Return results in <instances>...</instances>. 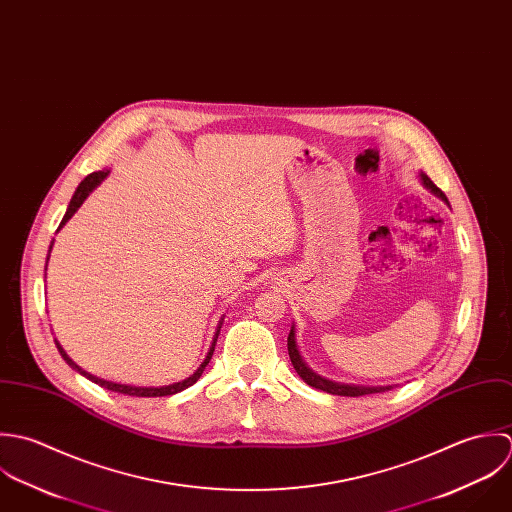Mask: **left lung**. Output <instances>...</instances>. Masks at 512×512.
Segmentation results:
<instances>
[{
  "label": "left lung",
  "mask_w": 512,
  "mask_h": 512,
  "mask_svg": "<svg viewBox=\"0 0 512 512\" xmlns=\"http://www.w3.org/2000/svg\"><path fill=\"white\" fill-rule=\"evenodd\" d=\"M421 182H423V186H425L427 190H431L437 198H441L445 204L449 205L445 194H443L425 174H421ZM287 346H289V356H291V362H293L297 374L307 382L308 386H312V388H316V390H322V392L332 394V396H348V398H358V396L380 394V392L392 390V386L368 388V386H354V384H338V382H332V380H326V378L314 374V372L308 368L307 364H305V360H303V356H301V352H299L297 336H295V326H291V332H289V338H287Z\"/></svg>",
  "instance_id": "left-lung-1"
}]
</instances>
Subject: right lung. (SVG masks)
<instances>
[{
	"label": "right lung",
	"instance_id": "obj_1",
	"mask_svg": "<svg viewBox=\"0 0 512 512\" xmlns=\"http://www.w3.org/2000/svg\"><path fill=\"white\" fill-rule=\"evenodd\" d=\"M108 176V170H103V172H93V174H89L81 184H79V188L75 190V196L71 198V202H69V207H67V213L63 215V219H61V225H59V229L75 215V211L83 205V202L89 198V194L103 182L104 178ZM57 229V231H59ZM51 247H53V241H51ZM51 247H49V251H51ZM47 261H49V255H47ZM221 324H223V318L219 320V324H217V328H215V334H213V340H211V346H209V350H207V356H205L204 362L200 364V368L190 376V378H186V380H182V382H176V384H170V386H160V388H138V386H126V384H114V382H106L103 378H97V376H93V374H89V372H85L81 366H77L71 358H69V354L63 350V346L57 342V338H55V344H57V350H59V354L63 356V360L73 368V370H77L79 374H83L85 378H89L91 382H95V384H99V386H103L106 390H110V392H118V394H124V396H136V398H162V396H174V394H178V392H182V390H186V388H190V386H194L198 380H200V376L204 374L205 366L209 364V360H211V356H213V350H215V342H217V336H219V330H221Z\"/></svg>",
	"mask_w": 512,
	"mask_h": 512
}]
</instances>
